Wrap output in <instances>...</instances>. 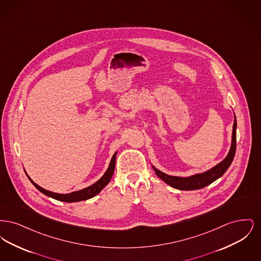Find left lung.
<instances>
[{
  "instance_id": "1",
  "label": "left lung",
  "mask_w": 261,
  "mask_h": 261,
  "mask_svg": "<svg viewBox=\"0 0 261 261\" xmlns=\"http://www.w3.org/2000/svg\"><path fill=\"white\" fill-rule=\"evenodd\" d=\"M236 130H237V119L236 115L234 113V124H233V131H232V142L231 147L229 149L228 154L223 161L216 164L214 167L211 169L201 172V173H196L188 177H180V176H172L168 174L164 173L158 169L155 166H153L151 163V166L154 170L155 174L162 179L163 182H165L167 185L175 188L177 190H183V191H193L198 190L204 187L208 186L212 182L217 180L223 175L231 163L234 160L235 152H236Z\"/></svg>"
}]
</instances>
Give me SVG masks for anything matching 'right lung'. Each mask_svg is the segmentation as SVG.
Instances as JSON below:
<instances>
[{
    "instance_id": "1",
    "label": "right lung",
    "mask_w": 261,
    "mask_h": 261,
    "mask_svg": "<svg viewBox=\"0 0 261 261\" xmlns=\"http://www.w3.org/2000/svg\"><path fill=\"white\" fill-rule=\"evenodd\" d=\"M116 153H117V151H115L114 154L112 155V160H111L110 165H109L107 171L96 183L92 184L91 186L87 187V188H84L82 190L71 192V193H68V194L54 193V192H50V191H48V190L39 186L35 182H33V180L27 175L25 170L24 171L26 175H27V177H28V179L31 181V183L35 186L37 190H39L41 193H43L44 195H46L47 197H50L51 199H57V200H60V201H64V202H76V201L86 200V199H91V198L97 196L99 192L110 183L113 172H114V168H115Z\"/></svg>"
}]
</instances>
